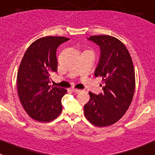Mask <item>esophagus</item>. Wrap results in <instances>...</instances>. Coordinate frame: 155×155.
Wrapping results in <instances>:
<instances>
[{
	"label": "esophagus",
	"mask_w": 155,
	"mask_h": 155,
	"mask_svg": "<svg viewBox=\"0 0 155 155\" xmlns=\"http://www.w3.org/2000/svg\"><path fill=\"white\" fill-rule=\"evenodd\" d=\"M72 91L75 93H79L81 90H79V89H76V88H72Z\"/></svg>",
	"instance_id": "obj_1"
}]
</instances>
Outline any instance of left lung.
I'll use <instances>...</instances> for the list:
<instances>
[{
	"label": "left lung",
	"instance_id": "left-lung-1",
	"mask_svg": "<svg viewBox=\"0 0 155 155\" xmlns=\"http://www.w3.org/2000/svg\"><path fill=\"white\" fill-rule=\"evenodd\" d=\"M100 47V58L94 75L102 77L104 92H89L90 99L84 105L86 119L94 126L107 127L117 122L129 108L135 90L133 61L122 41L110 35L89 38Z\"/></svg>",
	"mask_w": 155,
	"mask_h": 155
}]
</instances>
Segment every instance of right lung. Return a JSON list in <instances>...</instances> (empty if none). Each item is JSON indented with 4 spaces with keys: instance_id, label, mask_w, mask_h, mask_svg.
<instances>
[{
    "instance_id": "add662e5",
    "label": "right lung",
    "mask_w": 155,
    "mask_h": 155,
    "mask_svg": "<svg viewBox=\"0 0 155 155\" xmlns=\"http://www.w3.org/2000/svg\"><path fill=\"white\" fill-rule=\"evenodd\" d=\"M68 40L61 36L40 38L21 62L17 76L19 99L29 117L39 122H50L62 112L61 100L67 90L48 83L51 73L57 72V48Z\"/></svg>"
}]
</instances>
